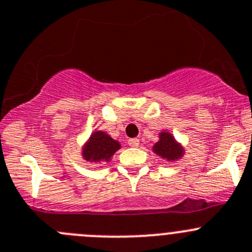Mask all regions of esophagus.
Returning <instances> with one entry per match:
<instances>
[{"instance_id": "1", "label": "esophagus", "mask_w": 252, "mask_h": 252, "mask_svg": "<svg viewBox=\"0 0 252 252\" xmlns=\"http://www.w3.org/2000/svg\"><path fill=\"white\" fill-rule=\"evenodd\" d=\"M128 144H129V146H131V148H138L139 144H140V141H139V139L133 138V139H129Z\"/></svg>"}]
</instances>
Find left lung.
Wrapping results in <instances>:
<instances>
[{
  "mask_svg": "<svg viewBox=\"0 0 252 252\" xmlns=\"http://www.w3.org/2000/svg\"><path fill=\"white\" fill-rule=\"evenodd\" d=\"M153 153L163 160L172 162L185 155V148L182 144L176 140L175 136L167 130H161L158 133V141L153 146Z\"/></svg>",
  "mask_w": 252,
  "mask_h": 252,
  "instance_id": "obj_1",
  "label": "left lung"
}]
</instances>
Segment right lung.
I'll use <instances>...</instances> for the list:
<instances>
[{
    "instance_id": "add662e5",
    "label": "right lung",
    "mask_w": 252,
    "mask_h": 252,
    "mask_svg": "<svg viewBox=\"0 0 252 252\" xmlns=\"http://www.w3.org/2000/svg\"><path fill=\"white\" fill-rule=\"evenodd\" d=\"M119 149L121 143L118 140L112 138L106 131L94 130L82 146L81 156L85 161L90 162H109Z\"/></svg>"
}]
</instances>
